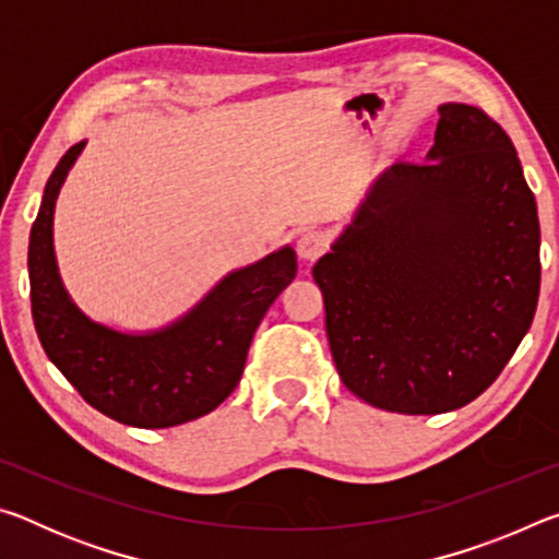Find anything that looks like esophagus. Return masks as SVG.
<instances>
[{
	"label": "esophagus",
	"mask_w": 559,
	"mask_h": 559,
	"mask_svg": "<svg viewBox=\"0 0 559 559\" xmlns=\"http://www.w3.org/2000/svg\"><path fill=\"white\" fill-rule=\"evenodd\" d=\"M296 249H298V257L310 263V261H316L318 257H323L325 249H328V239L320 231H302L298 236Z\"/></svg>",
	"instance_id": "esophagus-1"
}]
</instances>
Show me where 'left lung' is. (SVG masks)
Masks as SVG:
<instances>
[{"mask_svg": "<svg viewBox=\"0 0 559 559\" xmlns=\"http://www.w3.org/2000/svg\"><path fill=\"white\" fill-rule=\"evenodd\" d=\"M439 116L427 163L384 169L313 266L340 380L396 414L484 394L540 296V222L513 143L480 108Z\"/></svg>", "mask_w": 559, "mask_h": 559, "instance_id": "left-lung-1", "label": "left lung"}]
</instances>
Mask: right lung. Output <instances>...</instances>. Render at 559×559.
Here are the masks:
<instances>
[{
  "instance_id": "right-lung-1",
  "label": "right lung",
  "mask_w": 559,
  "mask_h": 559,
  "mask_svg": "<svg viewBox=\"0 0 559 559\" xmlns=\"http://www.w3.org/2000/svg\"><path fill=\"white\" fill-rule=\"evenodd\" d=\"M83 143L49 177L29 236L32 316L44 353L100 414L138 429H167L214 412L239 384L246 353L278 293L296 278L290 246L216 283L175 323L120 333L71 300L53 253L56 197Z\"/></svg>"
}]
</instances>
